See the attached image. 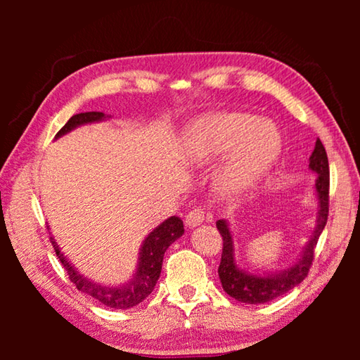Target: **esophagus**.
Listing matches in <instances>:
<instances>
[{"mask_svg":"<svg viewBox=\"0 0 360 360\" xmlns=\"http://www.w3.org/2000/svg\"><path fill=\"white\" fill-rule=\"evenodd\" d=\"M206 217V212L203 208H193L188 211V214L186 216V225L187 227H197V225L202 224Z\"/></svg>","mask_w":360,"mask_h":360,"instance_id":"34e87169","label":"esophagus"}]
</instances>
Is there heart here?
I'll return each instance as SVG.
<instances>
[{
    "label": "heart",
    "instance_id": "heart-1",
    "mask_svg": "<svg viewBox=\"0 0 360 360\" xmlns=\"http://www.w3.org/2000/svg\"><path fill=\"white\" fill-rule=\"evenodd\" d=\"M279 148L276 127L245 112L200 119L191 125L184 139L186 155L197 165H208L229 150L216 179L217 191L227 198L251 191L271 168Z\"/></svg>",
    "mask_w": 360,
    "mask_h": 360
}]
</instances>
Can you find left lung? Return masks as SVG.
Here are the masks:
<instances>
[{
	"label": "left lung",
	"mask_w": 360,
	"mask_h": 360,
	"mask_svg": "<svg viewBox=\"0 0 360 360\" xmlns=\"http://www.w3.org/2000/svg\"><path fill=\"white\" fill-rule=\"evenodd\" d=\"M309 168L318 174L316 179V195H318L319 210H318V224H316L314 233L311 240L304 248L302 257L298 259L295 265L289 266L288 270L273 273L268 276L249 275L238 268L233 257V238L229 224L224 219H219L216 227L222 236V257L219 265V278H221L222 288L230 297L235 300L251 304L266 303L270 300L284 295L285 292L294 289L307 278L309 268L313 265L314 248L318 245V240L324 230L328 217V186H330V172H328V158L327 152L322 146L321 139L316 141L314 150L309 157Z\"/></svg>",
	"instance_id": "left-lung-1"
}]
</instances>
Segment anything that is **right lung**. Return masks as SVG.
Masks as SVG:
<instances>
[{
    "instance_id": "1",
    "label": "right lung",
    "mask_w": 360,
    "mask_h": 360,
    "mask_svg": "<svg viewBox=\"0 0 360 360\" xmlns=\"http://www.w3.org/2000/svg\"><path fill=\"white\" fill-rule=\"evenodd\" d=\"M106 117L108 115L96 111L72 115V117L66 122L63 129L57 133V138L71 131L72 129H76L79 125L90 124V122H98ZM182 233H184V224H182L179 217L172 216L169 219H167V221H163L157 229L152 230L150 233L146 236V240L141 246V251H139L138 270L135 275H133L131 281L127 283L125 285H114V288L96 284L79 275L75 268L71 266L70 262L66 260L65 255L60 252L56 240L51 238V241H52L53 249H56V254L58 255L60 262H62L66 273H68L71 283H75V285L79 290L96 298V300L101 302L103 304H106L109 308L129 309V308L136 307L138 303H141L144 298L154 290L157 279L160 276V271H162L163 254H165V251L172 243H174L179 236H182Z\"/></svg>"
}]
</instances>
